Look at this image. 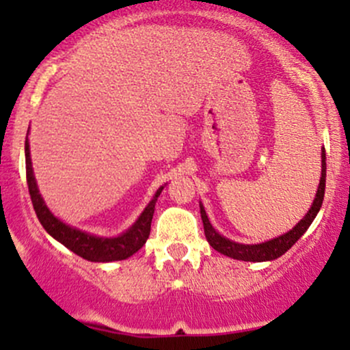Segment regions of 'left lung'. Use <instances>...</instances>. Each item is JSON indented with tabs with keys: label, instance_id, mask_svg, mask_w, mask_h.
I'll use <instances>...</instances> for the list:
<instances>
[{
	"label": "left lung",
	"instance_id": "obj_1",
	"mask_svg": "<svg viewBox=\"0 0 350 350\" xmlns=\"http://www.w3.org/2000/svg\"><path fill=\"white\" fill-rule=\"evenodd\" d=\"M325 178H327V162H325V150H322V178H320L319 191H317L315 200H313L312 208L308 210V213L305 215L301 221H298L293 230H289L288 234L281 235V237L273 239V241H267L264 243H257V245H245V243H237L232 242L228 239L221 237L213 227H211L210 220H208L206 213H204V208L200 206L201 211V220H203L204 227V237H206L208 243L213 247L215 250H218L220 254L232 257V259L237 260H250V262H264V260H273L281 257L286 250L291 249L295 245L296 241L308 230V227L312 225V221L315 220L317 213H319L320 206L323 203V195H325Z\"/></svg>",
	"mask_w": 350,
	"mask_h": 350
}]
</instances>
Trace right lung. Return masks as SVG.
I'll return each mask as SVG.
<instances>
[{"label":"right lung","mask_w":350,"mask_h":350,"mask_svg":"<svg viewBox=\"0 0 350 350\" xmlns=\"http://www.w3.org/2000/svg\"><path fill=\"white\" fill-rule=\"evenodd\" d=\"M25 161H27V183H28V191H30L31 203H33V210L37 213L38 220H40L42 227L55 239L66 245L67 249L72 250L79 257L93 262H109V260H123L126 257L133 256L139 249H142L144 243L147 242L150 234V224H152L154 217V208L155 201H157L159 195L164 188H159L155 193L154 200L147 204L144 213L140 215L139 220L132 225L130 230L125 234L120 235L115 239H103V237H94V235L81 232L77 228L69 227V225L62 224L59 218L49 211L45 206L44 200H42L40 193L37 189V183L33 178V169H31V159H30V149H28V137L25 140Z\"/></svg>","instance_id":"1"}]
</instances>
